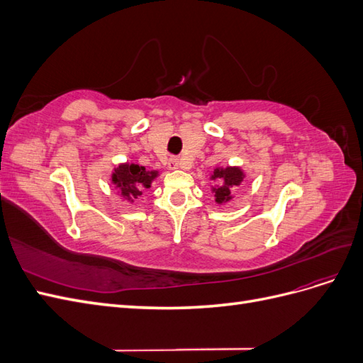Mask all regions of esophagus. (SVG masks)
Here are the masks:
<instances>
[{"instance_id": "34e87169", "label": "esophagus", "mask_w": 363, "mask_h": 363, "mask_svg": "<svg viewBox=\"0 0 363 363\" xmlns=\"http://www.w3.org/2000/svg\"><path fill=\"white\" fill-rule=\"evenodd\" d=\"M179 159L177 157H171L169 160H168V167H169V169H177L179 168Z\"/></svg>"}]
</instances>
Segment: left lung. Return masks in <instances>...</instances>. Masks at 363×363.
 <instances>
[{
    "label": "left lung",
    "instance_id": "1",
    "mask_svg": "<svg viewBox=\"0 0 363 363\" xmlns=\"http://www.w3.org/2000/svg\"><path fill=\"white\" fill-rule=\"evenodd\" d=\"M212 179L221 180V184L213 188V192L216 196V203L223 204L225 201L232 200V189L236 188V186H239L240 182L244 180V172L239 168H230V167H227L224 169L216 168L213 171Z\"/></svg>",
    "mask_w": 363,
    "mask_h": 363
}]
</instances>
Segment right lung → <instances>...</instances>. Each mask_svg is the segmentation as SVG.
<instances>
[{"mask_svg":"<svg viewBox=\"0 0 363 363\" xmlns=\"http://www.w3.org/2000/svg\"><path fill=\"white\" fill-rule=\"evenodd\" d=\"M157 177V171H145L139 164H119L112 175V183L127 199H138L142 189L150 188L151 182Z\"/></svg>","mask_w":363,"mask_h":363,"instance_id":"obj_1","label":"right lung"}]
</instances>
